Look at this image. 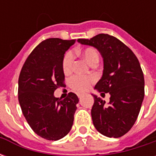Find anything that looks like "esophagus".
<instances>
[{"instance_id":"obj_1","label":"esophagus","mask_w":156,"mask_h":156,"mask_svg":"<svg viewBox=\"0 0 156 156\" xmlns=\"http://www.w3.org/2000/svg\"><path fill=\"white\" fill-rule=\"evenodd\" d=\"M78 98H81L82 97H83V94H78Z\"/></svg>"}]
</instances>
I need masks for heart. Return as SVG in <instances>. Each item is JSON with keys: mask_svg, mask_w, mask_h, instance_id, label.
Listing matches in <instances>:
<instances>
[{"mask_svg": "<svg viewBox=\"0 0 156 156\" xmlns=\"http://www.w3.org/2000/svg\"><path fill=\"white\" fill-rule=\"evenodd\" d=\"M77 54L81 55L89 64L95 65L99 60V55L96 49L93 48H87L83 50H77L75 51ZM73 57L71 52L66 53L62 60V70L64 73H68L72 70ZM94 81V77L93 76H82L75 75L69 80V86L76 92L86 91L92 83Z\"/></svg>", "mask_w": 156, "mask_h": 156, "instance_id": "obj_1", "label": "heart"}]
</instances>
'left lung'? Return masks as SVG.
Instances as JSON below:
<instances>
[{"label": "left lung", "mask_w": 156, "mask_h": 156, "mask_svg": "<svg viewBox=\"0 0 156 156\" xmlns=\"http://www.w3.org/2000/svg\"><path fill=\"white\" fill-rule=\"evenodd\" d=\"M78 41L97 48L100 52L104 71L94 88L102 96L105 93L110 94L108 105L93 94L94 125L107 137H121L133 127L144 99V79L140 62L126 45L113 36L98 34L89 40Z\"/></svg>", "instance_id": "1"}]
</instances>
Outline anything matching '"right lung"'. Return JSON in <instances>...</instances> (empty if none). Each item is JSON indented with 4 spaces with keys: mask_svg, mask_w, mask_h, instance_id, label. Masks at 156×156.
I'll return each instance as SVG.
<instances>
[{
    "mask_svg": "<svg viewBox=\"0 0 156 156\" xmlns=\"http://www.w3.org/2000/svg\"><path fill=\"white\" fill-rule=\"evenodd\" d=\"M75 40L48 38L27 58L18 79V99L22 114L36 134L58 140L71 130L78 98L69 93L64 99L54 91L63 86L62 60Z\"/></svg>",
    "mask_w": 156,
    "mask_h": 156,
    "instance_id": "obj_1",
    "label": "right lung"
}]
</instances>
